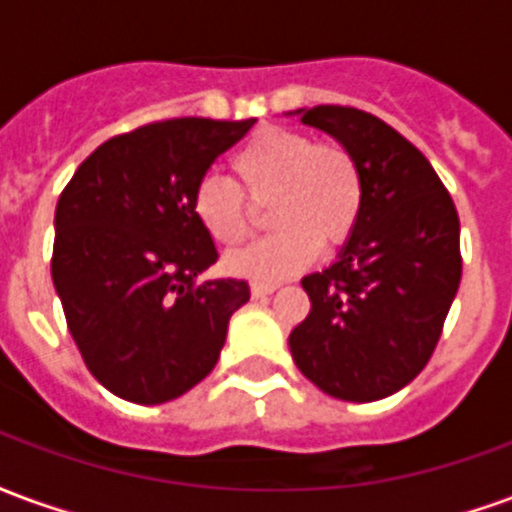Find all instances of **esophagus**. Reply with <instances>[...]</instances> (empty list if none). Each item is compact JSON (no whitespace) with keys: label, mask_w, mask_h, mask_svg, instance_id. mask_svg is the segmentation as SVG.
I'll list each match as a JSON object with an SVG mask.
<instances>
[{"label":"esophagus","mask_w":512,"mask_h":512,"mask_svg":"<svg viewBox=\"0 0 512 512\" xmlns=\"http://www.w3.org/2000/svg\"><path fill=\"white\" fill-rule=\"evenodd\" d=\"M249 290H252V296H255V299H263V296H271V293L277 290V285H274V282H252Z\"/></svg>","instance_id":"34e87169"}]
</instances>
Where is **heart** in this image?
I'll use <instances>...</instances> for the list:
<instances>
[{"label":"heart","mask_w":512,"mask_h":512,"mask_svg":"<svg viewBox=\"0 0 512 512\" xmlns=\"http://www.w3.org/2000/svg\"><path fill=\"white\" fill-rule=\"evenodd\" d=\"M233 180L205 175L191 191V213L219 246L244 241L255 211L266 205L274 233L227 257V271L255 282H279L310 266L329 246L354 235L365 208V178L356 156L340 142H315L310 134L266 128L233 158Z\"/></svg>","instance_id":"heart-1"}]
</instances>
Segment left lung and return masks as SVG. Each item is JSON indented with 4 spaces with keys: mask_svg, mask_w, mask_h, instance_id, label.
<instances>
[{
    "mask_svg": "<svg viewBox=\"0 0 512 512\" xmlns=\"http://www.w3.org/2000/svg\"><path fill=\"white\" fill-rule=\"evenodd\" d=\"M345 145L365 208L332 266L301 279L310 315L290 332L293 362L326 395L370 403L422 373L461 285V222L417 147L354 106L296 109Z\"/></svg>",
    "mask_w": 512,
    "mask_h": 512,
    "instance_id": "8db88e82",
    "label": "left lung"
}]
</instances>
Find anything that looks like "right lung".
<instances>
[{
    "label": "right lung",
    "mask_w": 512,
    "mask_h": 512,
    "mask_svg": "<svg viewBox=\"0 0 512 512\" xmlns=\"http://www.w3.org/2000/svg\"><path fill=\"white\" fill-rule=\"evenodd\" d=\"M255 120L178 117L106 139L62 189L51 279L65 321L112 395L156 406L211 373L244 279H205L213 238L191 191Z\"/></svg>",
    "instance_id": "1"
}]
</instances>
